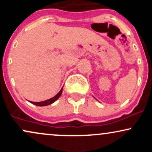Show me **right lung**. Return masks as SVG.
Returning <instances> with one entry per match:
<instances>
[{
    "label": "right lung",
    "instance_id": "add662e5",
    "mask_svg": "<svg viewBox=\"0 0 152 152\" xmlns=\"http://www.w3.org/2000/svg\"><path fill=\"white\" fill-rule=\"evenodd\" d=\"M62 90H63V88L61 89L60 91H59L58 93L55 96L53 97V98L50 99H48V100H46V101H43V102H30L32 103V104H34V105L38 106H48V105H49V104H53V102H55L56 101L57 99H58L59 97L61 96V94H62Z\"/></svg>",
    "mask_w": 152,
    "mask_h": 152
}]
</instances>
